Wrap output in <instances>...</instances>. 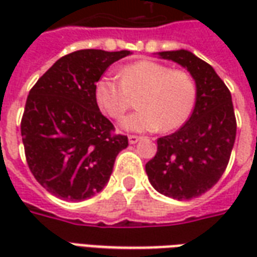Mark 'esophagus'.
<instances>
[{
	"instance_id": "34e87169",
	"label": "esophagus",
	"mask_w": 257,
	"mask_h": 257,
	"mask_svg": "<svg viewBox=\"0 0 257 257\" xmlns=\"http://www.w3.org/2000/svg\"><path fill=\"white\" fill-rule=\"evenodd\" d=\"M140 139H142V138H140V136H136V135H131V136H128V140L131 145H136Z\"/></svg>"
}]
</instances>
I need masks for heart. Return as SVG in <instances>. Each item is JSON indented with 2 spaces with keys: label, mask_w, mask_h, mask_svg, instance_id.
<instances>
[{
  "label": "heart",
  "mask_w": 257,
  "mask_h": 257,
  "mask_svg": "<svg viewBox=\"0 0 257 257\" xmlns=\"http://www.w3.org/2000/svg\"><path fill=\"white\" fill-rule=\"evenodd\" d=\"M118 78L101 77L95 86L97 104L108 117L119 119L132 99H138V110L123 118L121 126L131 132H150L162 128L173 131L182 126L193 112L197 88L193 77L183 70H172L153 60H139L118 71Z\"/></svg>",
  "instance_id": "1"
}]
</instances>
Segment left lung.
Returning a JSON list of instances; mask_svg holds the SVG:
<instances>
[{
	"mask_svg": "<svg viewBox=\"0 0 257 257\" xmlns=\"http://www.w3.org/2000/svg\"><path fill=\"white\" fill-rule=\"evenodd\" d=\"M158 56L191 74L197 99L183 126L157 140V154L146 164V173L158 193L191 199L212 189L226 171L237 134L231 93L213 67L193 52L165 51Z\"/></svg>",
	"mask_w": 257,
	"mask_h": 257,
	"instance_id": "obj_1",
	"label": "left lung"
}]
</instances>
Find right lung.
I'll use <instances>...</instances> for the list:
<instances>
[{"label":"right lung","mask_w":257,"mask_h":257,"mask_svg":"<svg viewBox=\"0 0 257 257\" xmlns=\"http://www.w3.org/2000/svg\"><path fill=\"white\" fill-rule=\"evenodd\" d=\"M131 51L81 49L60 58L31 88L22 118L26 160L37 182L66 201L100 193L128 138L99 110L96 82Z\"/></svg>","instance_id":"obj_1"}]
</instances>
